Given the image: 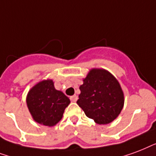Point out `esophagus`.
<instances>
[{
  "label": "esophagus",
  "mask_w": 156,
  "mask_h": 156,
  "mask_svg": "<svg viewBox=\"0 0 156 156\" xmlns=\"http://www.w3.org/2000/svg\"><path fill=\"white\" fill-rule=\"evenodd\" d=\"M77 98H77L76 95H73L72 97H70V99H71L72 102H76Z\"/></svg>",
  "instance_id": "34e87169"
}]
</instances>
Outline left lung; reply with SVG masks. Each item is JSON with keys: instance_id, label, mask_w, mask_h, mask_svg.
Instances as JSON below:
<instances>
[{"instance_id": "left-lung-1", "label": "left lung", "mask_w": 156, "mask_h": 156, "mask_svg": "<svg viewBox=\"0 0 156 156\" xmlns=\"http://www.w3.org/2000/svg\"><path fill=\"white\" fill-rule=\"evenodd\" d=\"M80 90L76 103L97 124H109L121 112L124 94L117 80L106 70H91Z\"/></svg>"}]
</instances>
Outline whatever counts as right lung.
<instances>
[{
  "instance_id": "right-lung-1",
  "label": "right lung",
  "mask_w": 156,
  "mask_h": 156,
  "mask_svg": "<svg viewBox=\"0 0 156 156\" xmlns=\"http://www.w3.org/2000/svg\"><path fill=\"white\" fill-rule=\"evenodd\" d=\"M70 100L61 91L56 90L54 82H40L29 91L27 104L33 119L45 126H54L62 119Z\"/></svg>"
}]
</instances>
